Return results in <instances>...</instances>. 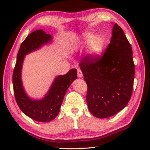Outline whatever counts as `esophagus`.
<instances>
[{
    "instance_id": "34e87169",
    "label": "esophagus",
    "mask_w": 150,
    "mask_h": 150,
    "mask_svg": "<svg viewBox=\"0 0 150 150\" xmlns=\"http://www.w3.org/2000/svg\"><path fill=\"white\" fill-rule=\"evenodd\" d=\"M77 75L79 78H82L83 77V73H82V71H81V70L79 69H77Z\"/></svg>"
}]
</instances>
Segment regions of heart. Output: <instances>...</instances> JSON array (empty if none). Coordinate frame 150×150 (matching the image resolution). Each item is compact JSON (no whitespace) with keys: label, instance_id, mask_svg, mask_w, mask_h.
I'll list each match as a JSON object with an SVG mask.
<instances>
[{"label":"heart","instance_id":"b5f03b06","mask_svg":"<svg viewBox=\"0 0 150 150\" xmlns=\"http://www.w3.org/2000/svg\"><path fill=\"white\" fill-rule=\"evenodd\" d=\"M81 45L83 47H88V54L92 57L96 58L102 54L105 41L102 35L86 32L81 36Z\"/></svg>","mask_w":150,"mask_h":150}]
</instances>
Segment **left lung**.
Wrapping results in <instances>:
<instances>
[{"label": "left lung", "mask_w": 150, "mask_h": 150, "mask_svg": "<svg viewBox=\"0 0 150 150\" xmlns=\"http://www.w3.org/2000/svg\"><path fill=\"white\" fill-rule=\"evenodd\" d=\"M79 66L87 84L88 110L96 118L110 117L128 105L132 93L134 64L132 50L117 24L104 55L84 57Z\"/></svg>", "instance_id": "8db88e82"}]
</instances>
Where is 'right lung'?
I'll list each match as a JSON object with an SVG mask.
<instances>
[{
    "label": "right lung",
    "mask_w": 150,
    "mask_h": 150,
    "mask_svg": "<svg viewBox=\"0 0 150 150\" xmlns=\"http://www.w3.org/2000/svg\"><path fill=\"white\" fill-rule=\"evenodd\" d=\"M52 35L38 30L30 34L20 45L12 76L14 93L22 112L32 120L42 122H50L59 115L66 92L77 79V69H72L63 75L55 77L49 91L41 99H33L27 95L22 85V69L25 55L50 44Z\"/></svg>",
    "instance_id": "right-lung-1"
}]
</instances>
